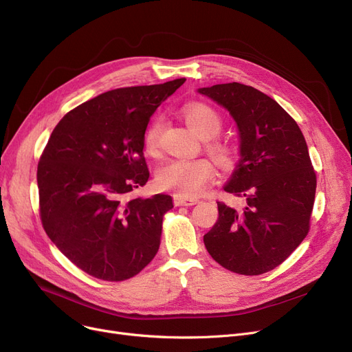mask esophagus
<instances>
[{"label":"esophagus","instance_id":"1","mask_svg":"<svg viewBox=\"0 0 352 352\" xmlns=\"http://www.w3.org/2000/svg\"><path fill=\"white\" fill-rule=\"evenodd\" d=\"M198 201L199 199H197V198H187V197H182V195H174V204L177 207H179V206H195Z\"/></svg>","mask_w":352,"mask_h":352}]
</instances>
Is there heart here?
Masks as SVG:
<instances>
[{
    "label": "heart",
    "instance_id": "1",
    "mask_svg": "<svg viewBox=\"0 0 352 352\" xmlns=\"http://www.w3.org/2000/svg\"><path fill=\"white\" fill-rule=\"evenodd\" d=\"M182 116L187 124L194 129L202 140H210L218 135L223 128V120L214 108L206 104H188L182 108ZM161 120L157 118L148 126L145 133V148L146 151H155L160 134ZM210 153L223 165H228L232 161V150L219 141L208 142ZM214 177V166L206 158L197 160H170L162 164L157 171V184L162 190L175 191L182 197H195L206 184Z\"/></svg>",
    "mask_w": 352,
    "mask_h": 352
}]
</instances>
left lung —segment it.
<instances>
[{
  "label": "left lung",
  "instance_id": "1",
  "mask_svg": "<svg viewBox=\"0 0 352 352\" xmlns=\"http://www.w3.org/2000/svg\"><path fill=\"white\" fill-rule=\"evenodd\" d=\"M198 92L224 107L236 124L239 161L224 191L245 199L243 208L218 202L206 248L232 272H268L309 230L317 177L305 138L278 102L252 87L230 82Z\"/></svg>",
  "mask_w": 352,
  "mask_h": 352
}]
</instances>
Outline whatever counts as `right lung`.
Listing matches in <instances>:
<instances>
[{
    "label": "right lung",
    "instance_id": "obj_1",
    "mask_svg": "<svg viewBox=\"0 0 352 352\" xmlns=\"http://www.w3.org/2000/svg\"><path fill=\"white\" fill-rule=\"evenodd\" d=\"M186 78L107 91L57 124L40 158L36 182L43 227L84 272L124 281L153 261L173 198H129L150 171L144 135L155 109Z\"/></svg>",
    "mask_w": 352,
    "mask_h": 352
}]
</instances>
